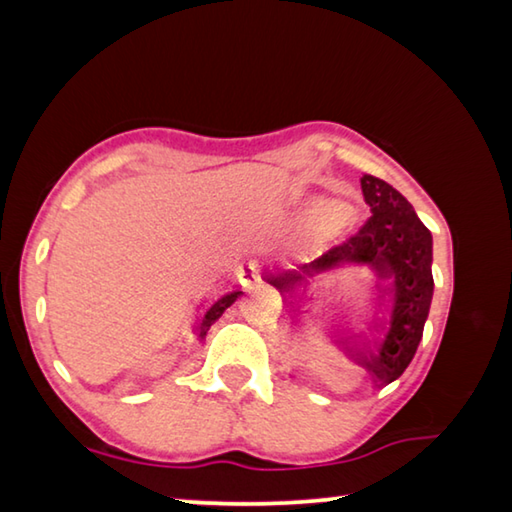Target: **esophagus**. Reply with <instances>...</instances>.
<instances>
[{
  "instance_id": "esophagus-1",
  "label": "esophagus",
  "mask_w": 512,
  "mask_h": 512,
  "mask_svg": "<svg viewBox=\"0 0 512 512\" xmlns=\"http://www.w3.org/2000/svg\"><path fill=\"white\" fill-rule=\"evenodd\" d=\"M239 277L244 282V287H253V284L262 282V268H259L257 262H244L239 266Z\"/></svg>"
}]
</instances>
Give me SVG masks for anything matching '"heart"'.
Segmentation results:
<instances>
[{"mask_svg": "<svg viewBox=\"0 0 512 512\" xmlns=\"http://www.w3.org/2000/svg\"><path fill=\"white\" fill-rule=\"evenodd\" d=\"M332 221H334V225L336 228H343V225H348V221H350V216L345 214V212H341V210H336L334 214H332Z\"/></svg>", "mask_w": 512, "mask_h": 512, "instance_id": "heart-1", "label": "heart"}]
</instances>
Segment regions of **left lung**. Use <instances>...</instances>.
Listing matches in <instances>:
<instances>
[{
    "label": "left lung",
    "instance_id": "left-lung-1",
    "mask_svg": "<svg viewBox=\"0 0 512 512\" xmlns=\"http://www.w3.org/2000/svg\"><path fill=\"white\" fill-rule=\"evenodd\" d=\"M361 192L372 216L357 235L296 271L266 275V282L282 293L287 314L296 323L302 314L296 302L298 291L307 289L311 277L350 264L368 266L377 277L372 287L375 298L370 300L372 320L366 329L371 336L343 329L332 341L345 357L368 372L375 388H381L402 375L422 341L433 298V239L413 205L393 185L363 173ZM381 306L387 311L382 312ZM379 310L387 316L379 319Z\"/></svg>",
    "mask_w": 512,
    "mask_h": 512
}]
</instances>
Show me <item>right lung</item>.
<instances>
[{
  "instance_id": "1",
  "label": "right lung",
  "mask_w": 512,
  "mask_h": 512,
  "mask_svg": "<svg viewBox=\"0 0 512 512\" xmlns=\"http://www.w3.org/2000/svg\"><path fill=\"white\" fill-rule=\"evenodd\" d=\"M241 296V291L239 289H232V291H228V293H223L221 298H216L210 307L205 309V314L201 316V320H198L196 323V334H198V339H205L207 336V329H210L216 320H219L221 316H223V311L228 309L232 302H235L237 298Z\"/></svg>"
}]
</instances>
